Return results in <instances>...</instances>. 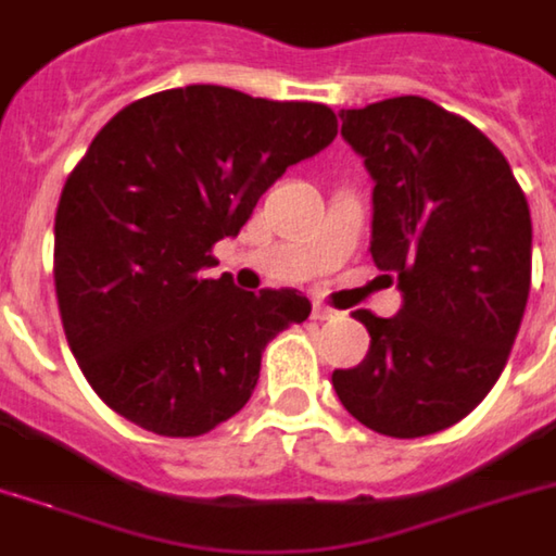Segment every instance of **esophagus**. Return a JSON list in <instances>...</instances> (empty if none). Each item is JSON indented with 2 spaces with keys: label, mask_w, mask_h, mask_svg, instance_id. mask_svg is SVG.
I'll use <instances>...</instances> for the list:
<instances>
[{
  "label": "esophagus",
  "mask_w": 556,
  "mask_h": 556,
  "mask_svg": "<svg viewBox=\"0 0 556 556\" xmlns=\"http://www.w3.org/2000/svg\"><path fill=\"white\" fill-rule=\"evenodd\" d=\"M337 312L331 306H324V303H312V320H331Z\"/></svg>",
  "instance_id": "34e87169"
}]
</instances>
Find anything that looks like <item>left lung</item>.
Returning a JSON list of instances; mask_svg holds the SVG:
<instances>
[{"label":"left lung","instance_id":"8db88e82","mask_svg":"<svg viewBox=\"0 0 556 556\" xmlns=\"http://www.w3.org/2000/svg\"><path fill=\"white\" fill-rule=\"evenodd\" d=\"M340 117L374 179L371 258L396 275L402 309L354 312L371 349L331 386L377 433H439L481 405L509 359L531 287L529 202L495 142L427 98Z\"/></svg>","mask_w":556,"mask_h":556}]
</instances>
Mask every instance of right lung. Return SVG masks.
I'll list each match as a JSON object with an SVG mask.
<instances>
[{
    "instance_id": "add662e5",
    "label": "right lung",
    "mask_w": 556,
    "mask_h": 556,
    "mask_svg": "<svg viewBox=\"0 0 556 556\" xmlns=\"http://www.w3.org/2000/svg\"><path fill=\"white\" fill-rule=\"evenodd\" d=\"M334 135L324 103L213 84L140 98L94 135L61 191L52 275L66 343L115 414L191 439L247 405L261 351L312 303L213 281V244Z\"/></svg>"
}]
</instances>
